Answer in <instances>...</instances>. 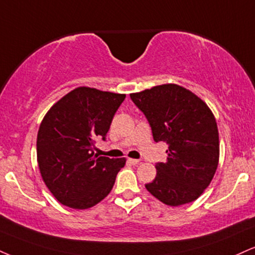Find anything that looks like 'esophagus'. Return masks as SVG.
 Instances as JSON below:
<instances>
[{
  "label": "esophagus",
  "instance_id": "1",
  "mask_svg": "<svg viewBox=\"0 0 255 255\" xmlns=\"http://www.w3.org/2000/svg\"><path fill=\"white\" fill-rule=\"evenodd\" d=\"M128 162L131 165H139L140 160H137V159H128Z\"/></svg>",
  "mask_w": 255,
  "mask_h": 255
}]
</instances>
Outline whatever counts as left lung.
<instances>
[{
  "label": "left lung",
  "instance_id": "8db88e82",
  "mask_svg": "<svg viewBox=\"0 0 255 255\" xmlns=\"http://www.w3.org/2000/svg\"><path fill=\"white\" fill-rule=\"evenodd\" d=\"M146 116L155 142L168 145L166 162L155 165L157 176L146 189L164 204L194 202L209 186L220 157L215 116L188 89L162 84L130 94Z\"/></svg>",
  "mask_w": 255,
  "mask_h": 255
}]
</instances>
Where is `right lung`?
I'll use <instances>...</instances> for the list:
<instances>
[{
    "instance_id": "add662e5",
    "label": "right lung",
    "mask_w": 255,
    "mask_h": 255,
    "mask_svg": "<svg viewBox=\"0 0 255 255\" xmlns=\"http://www.w3.org/2000/svg\"><path fill=\"white\" fill-rule=\"evenodd\" d=\"M125 94L79 87L51 107L40 124L36 157L42 180L58 202L88 209L107 197L126 159L94 155L106 140Z\"/></svg>"
}]
</instances>
